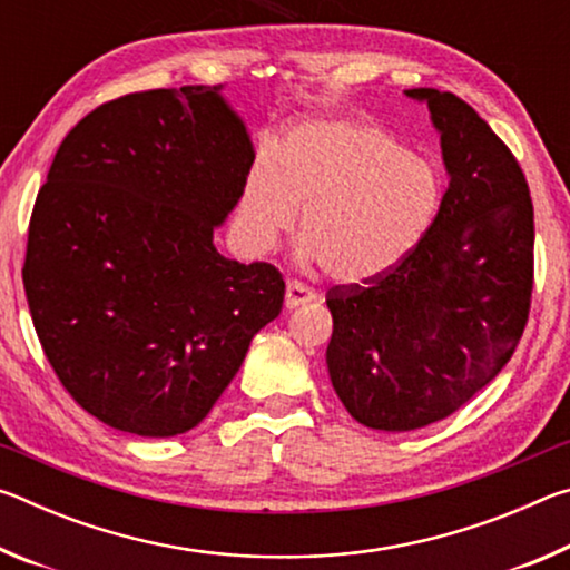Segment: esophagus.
Wrapping results in <instances>:
<instances>
[{"label": "esophagus", "mask_w": 570, "mask_h": 570, "mask_svg": "<svg viewBox=\"0 0 570 570\" xmlns=\"http://www.w3.org/2000/svg\"><path fill=\"white\" fill-rule=\"evenodd\" d=\"M316 294L302 282H288L286 284V308H296L302 304L314 302Z\"/></svg>", "instance_id": "esophagus-1"}]
</instances>
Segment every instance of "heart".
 <instances>
[{
	"instance_id": "obj_1",
	"label": "heart",
	"mask_w": 570,
	"mask_h": 570,
	"mask_svg": "<svg viewBox=\"0 0 570 570\" xmlns=\"http://www.w3.org/2000/svg\"><path fill=\"white\" fill-rule=\"evenodd\" d=\"M442 178L428 158L362 120L294 125L246 173L238 228L256 254L292 230L302 208L306 254L342 284L404 262L435 224Z\"/></svg>"
}]
</instances>
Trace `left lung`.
Returning a JSON list of instances; mask_svg holds the SVG:
<instances>
[{"label":"left lung","mask_w":570,"mask_h":570,"mask_svg":"<svg viewBox=\"0 0 570 570\" xmlns=\"http://www.w3.org/2000/svg\"><path fill=\"white\" fill-rule=\"evenodd\" d=\"M428 102L450 186L417 248L370 282L326 294V366L346 412L407 432L460 410L503 370L533 294V200L513 153L452 92Z\"/></svg>","instance_id":"8db88e82"}]
</instances>
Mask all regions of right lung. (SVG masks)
<instances>
[{
	"label": "right lung",
	"instance_id": "right-lung-1",
	"mask_svg": "<svg viewBox=\"0 0 570 570\" xmlns=\"http://www.w3.org/2000/svg\"><path fill=\"white\" fill-rule=\"evenodd\" d=\"M250 166L220 85L122 95L67 132L22 282L45 356L92 417L140 438L193 430L282 312L278 268L214 244Z\"/></svg>",
	"mask_w": 570,
	"mask_h": 570
}]
</instances>
